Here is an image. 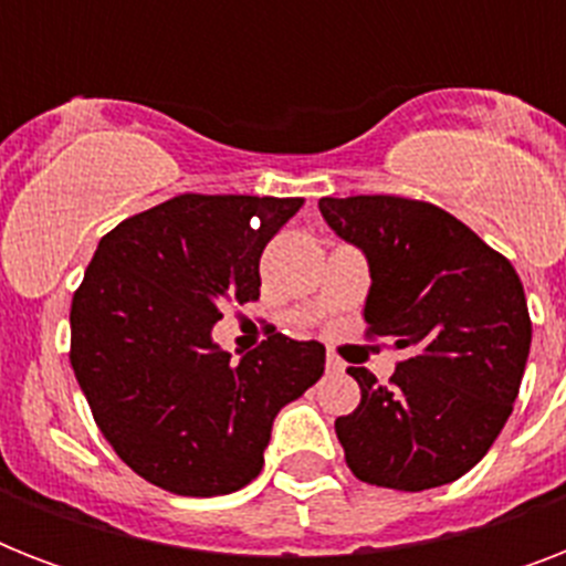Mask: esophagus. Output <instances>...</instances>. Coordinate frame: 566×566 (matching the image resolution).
<instances>
[{
    "label": "esophagus",
    "mask_w": 566,
    "mask_h": 566,
    "mask_svg": "<svg viewBox=\"0 0 566 566\" xmlns=\"http://www.w3.org/2000/svg\"><path fill=\"white\" fill-rule=\"evenodd\" d=\"M344 367H346V364L340 361V358H337L335 353H328V355H326V370H328V373H344Z\"/></svg>",
    "instance_id": "1"
}]
</instances>
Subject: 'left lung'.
<instances>
[{"instance_id": "obj_1", "label": "left lung", "mask_w": 566, "mask_h": 566, "mask_svg": "<svg viewBox=\"0 0 566 566\" xmlns=\"http://www.w3.org/2000/svg\"><path fill=\"white\" fill-rule=\"evenodd\" d=\"M319 213L367 255V337L408 353L390 385L346 370L361 387L358 408L335 420L346 464L394 491L455 482L488 455L520 394L532 319L517 270L431 202L323 196Z\"/></svg>"}]
</instances>
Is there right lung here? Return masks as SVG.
<instances>
[{
  "instance_id": "right-lung-1",
  "label": "right lung",
  "mask_w": 566,
  "mask_h": 566,
  "mask_svg": "<svg viewBox=\"0 0 566 566\" xmlns=\"http://www.w3.org/2000/svg\"><path fill=\"white\" fill-rule=\"evenodd\" d=\"M300 196H202L135 213L99 240L70 311V364L114 452L155 488L222 496L261 473L275 413L326 346L270 335L238 364L213 344L222 302L261 296L258 261Z\"/></svg>"
}]
</instances>
